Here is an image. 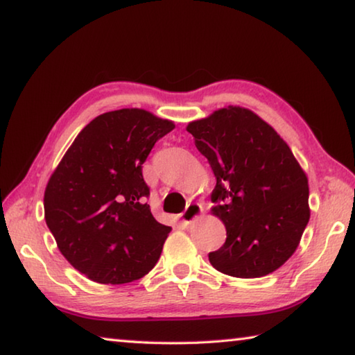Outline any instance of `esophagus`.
Here are the masks:
<instances>
[{"mask_svg": "<svg viewBox=\"0 0 355 355\" xmlns=\"http://www.w3.org/2000/svg\"><path fill=\"white\" fill-rule=\"evenodd\" d=\"M202 213H203L202 205H199V203H189L184 211L182 213V222H184V224H191L192 220L200 218Z\"/></svg>", "mask_w": 355, "mask_h": 355, "instance_id": "1", "label": "esophagus"}]
</instances>
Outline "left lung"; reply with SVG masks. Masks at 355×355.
Here are the masks:
<instances>
[{
    "instance_id": "1",
    "label": "left lung",
    "mask_w": 355,
    "mask_h": 355,
    "mask_svg": "<svg viewBox=\"0 0 355 355\" xmlns=\"http://www.w3.org/2000/svg\"><path fill=\"white\" fill-rule=\"evenodd\" d=\"M186 130L214 173L211 214L227 230L209 263L239 279L277 271L296 252L310 219L309 178L291 148L241 106L220 107Z\"/></svg>"
}]
</instances>
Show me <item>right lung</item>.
Masks as SVG:
<instances>
[{
	"label": "right lung",
	"mask_w": 355,
	"mask_h": 355,
	"mask_svg": "<svg viewBox=\"0 0 355 355\" xmlns=\"http://www.w3.org/2000/svg\"><path fill=\"white\" fill-rule=\"evenodd\" d=\"M175 128L139 107L100 114L75 137L48 180L44 208L58 249L76 271L103 285L144 277L172 228L153 218L142 164Z\"/></svg>",
	"instance_id": "obj_1"
}]
</instances>
